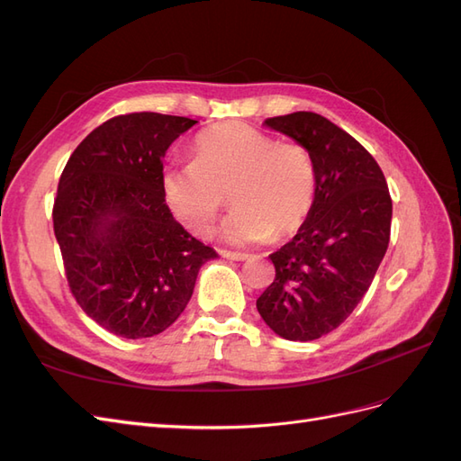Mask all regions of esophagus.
<instances>
[{"instance_id":"34e87169","label":"esophagus","mask_w":461,"mask_h":461,"mask_svg":"<svg viewBox=\"0 0 461 461\" xmlns=\"http://www.w3.org/2000/svg\"><path fill=\"white\" fill-rule=\"evenodd\" d=\"M221 256H222V258H227V259H232V261H246V259L249 258L248 254H239V252H227V249H222Z\"/></svg>"}]
</instances>
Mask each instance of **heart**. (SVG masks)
I'll use <instances>...</instances> for the list:
<instances>
[{"mask_svg": "<svg viewBox=\"0 0 461 461\" xmlns=\"http://www.w3.org/2000/svg\"><path fill=\"white\" fill-rule=\"evenodd\" d=\"M161 190L175 219L200 239L213 232L229 194L236 209L222 236L232 244H258L286 239L305 225L317 196V169L303 144L230 121L202 132L192 161L165 169Z\"/></svg>", "mask_w": 461, "mask_h": 461, "instance_id": "b5f03b06", "label": "heart"}]
</instances>
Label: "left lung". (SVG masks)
I'll list each match as a JSON object with an SVG mask.
<instances>
[{"instance_id": "obj_1", "label": "left lung", "mask_w": 461, "mask_h": 461, "mask_svg": "<svg viewBox=\"0 0 461 461\" xmlns=\"http://www.w3.org/2000/svg\"><path fill=\"white\" fill-rule=\"evenodd\" d=\"M310 149L317 196L298 234L271 254L275 281L258 312L278 337L329 334L369 290L390 240L393 200L379 163L354 136L312 111L265 119Z\"/></svg>"}]
</instances>
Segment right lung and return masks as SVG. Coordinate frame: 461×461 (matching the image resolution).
<instances>
[{
    "mask_svg": "<svg viewBox=\"0 0 461 461\" xmlns=\"http://www.w3.org/2000/svg\"><path fill=\"white\" fill-rule=\"evenodd\" d=\"M198 121L161 113L117 115L68 158L53 202L68 288L88 317L122 339L169 329L217 258L167 207L163 156Z\"/></svg>",
    "mask_w": 461,
    "mask_h": 461,
    "instance_id": "right-lung-1",
    "label": "right lung"
}]
</instances>
